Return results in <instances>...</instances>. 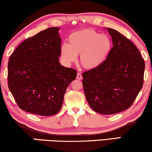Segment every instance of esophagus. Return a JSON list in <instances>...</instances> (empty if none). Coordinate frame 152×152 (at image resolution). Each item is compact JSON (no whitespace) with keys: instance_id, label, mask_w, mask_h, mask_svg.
Segmentation results:
<instances>
[{"instance_id":"1","label":"esophagus","mask_w":152,"mask_h":152,"mask_svg":"<svg viewBox=\"0 0 152 152\" xmlns=\"http://www.w3.org/2000/svg\"><path fill=\"white\" fill-rule=\"evenodd\" d=\"M76 78L78 79V80H82V78H83L82 75H81V74L79 73V72H78V73H77Z\"/></svg>"}]
</instances>
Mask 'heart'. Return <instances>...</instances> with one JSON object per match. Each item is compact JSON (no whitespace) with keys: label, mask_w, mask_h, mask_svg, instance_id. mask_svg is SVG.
<instances>
[{"label":"heart","mask_w":152,"mask_h":152,"mask_svg":"<svg viewBox=\"0 0 152 152\" xmlns=\"http://www.w3.org/2000/svg\"><path fill=\"white\" fill-rule=\"evenodd\" d=\"M69 44L61 48V58L67 65L77 61L80 55L81 65L87 69L99 67L107 58L112 49V41L106 34H100L93 29H86L72 33Z\"/></svg>","instance_id":"1"}]
</instances>
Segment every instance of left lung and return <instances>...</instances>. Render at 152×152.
<instances>
[{
    "mask_svg": "<svg viewBox=\"0 0 152 152\" xmlns=\"http://www.w3.org/2000/svg\"><path fill=\"white\" fill-rule=\"evenodd\" d=\"M113 47L104 63L83 74L85 97L94 112L111 115L129 108L142 89L145 61L133 42L108 28Z\"/></svg>",
    "mask_w": 152,
    "mask_h": 152,
    "instance_id": "obj_1",
    "label": "left lung"
}]
</instances>
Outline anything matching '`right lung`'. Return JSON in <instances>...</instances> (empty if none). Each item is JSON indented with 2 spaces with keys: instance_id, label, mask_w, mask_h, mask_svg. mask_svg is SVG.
<instances>
[{
  "instance_id": "right-lung-1",
  "label": "right lung",
  "mask_w": 152,
  "mask_h": 152,
  "mask_svg": "<svg viewBox=\"0 0 152 152\" xmlns=\"http://www.w3.org/2000/svg\"><path fill=\"white\" fill-rule=\"evenodd\" d=\"M59 28L50 27L27 38L8 62V87L21 110L43 116L56 114L76 70L61 65Z\"/></svg>"
}]
</instances>
